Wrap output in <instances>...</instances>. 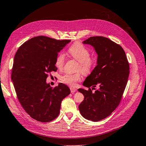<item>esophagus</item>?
<instances>
[{"instance_id": "obj_1", "label": "esophagus", "mask_w": 146, "mask_h": 146, "mask_svg": "<svg viewBox=\"0 0 146 146\" xmlns=\"http://www.w3.org/2000/svg\"><path fill=\"white\" fill-rule=\"evenodd\" d=\"M76 88H73V87H71L70 88V91H71V93H74L75 92H76Z\"/></svg>"}]
</instances>
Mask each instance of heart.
Here are the masks:
<instances>
[{"instance_id":"1","label":"heart","mask_w":146,"mask_h":146,"mask_svg":"<svg viewBox=\"0 0 146 146\" xmlns=\"http://www.w3.org/2000/svg\"><path fill=\"white\" fill-rule=\"evenodd\" d=\"M68 52L72 58L78 61V70L84 74H90L96 64V59L90 57V52L86 46L80 42H76L69 48ZM65 58L62 52H60L56 56L55 65L58 69H62L65 64ZM82 74L80 72L76 73H66L60 76V79L63 83L68 86L74 87L77 82L81 81Z\"/></svg>"}]
</instances>
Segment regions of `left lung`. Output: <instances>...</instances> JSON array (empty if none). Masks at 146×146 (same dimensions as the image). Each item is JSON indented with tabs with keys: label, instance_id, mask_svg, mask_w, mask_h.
<instances>
[{
	"label": "left lung",
	"instance_id": "obj_1",
	"mask_svg": "<svg viewBox=\"0 0 146 146\" xmlns=\"http://www.w3.org/2000/svg\"><path fill=\"white\" fill-rule=\"evenodd\" d=\"M84 44L92 45L98 54L97 65L83 82L88 90L79 88L84 96L79 104L81 115L94 122L111 115L118 106L129 75V63L122 46L109 38L93 36L84 40ZM96 86L99 88L95 92Z\"/></svg>",
	"mask_w": 146,
	"mask_h": 146
}]
</instances>
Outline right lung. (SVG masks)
<instances>
[{
	"instance_id": "right-lung-1",
	"label": "right lung",
	"mask_w": 146,
	"mask_h": 146,
	"mask_svg": "<svg viewBox=\"0 0 146 146\" xmlns=\"http://www.w3.org/2000/svg\"><path fill=\"white\" fill-rule=\"evenodd\" d=\"M70 41L39 36L24 42L16 51L11 79L23 109L37 121L47 123L56 119L61 102L70 93L62 83L52 87L46 82L48 74L57 70L58 53Z\"/></svg>"
}]
</instances>
